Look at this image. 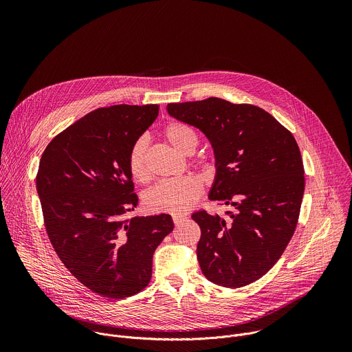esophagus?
<instances>
[{
    "label": "esophagus",
    "mask_w": 352,
    "mask_h": 352,
    "mask_svg": "<svg viewBox=\"0 0 352 352\" xmlns=\"http://www.w3.org/2000/svg\"><path fill=\"white\" fill-rule=\"evenodd\" d=\"M184 220H186V216L185 214H173V221H174V224L175 226H178V224H181Z\"/></svg>",
    "instance_id": "1"
}]
</instances>
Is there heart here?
Segmentation results:
<instances>
[{
    "mask_svg": "<svg viewBox=\"0 0 352 352\" xmlns=\"http://www.w3.org/2000/svg\"><path fill=\"white\" fill-rule=\"evenodd\" d=\"M164 135L167 140L178 150L188 155L193 152L197 144L196 133L186 125L173 122L166 126ZM147 139H138L128 156V167L133 179L144 182L148 179L147 166ZM202 193V182L195 175H185L174 179H164L144 195V205L152 212L184 213L189 210Z\"/></svg>",
    "mask_w": 352,
    "mask_h": 352,
    "instance_id": "b5f03b06",
    "label": "heart"
}]
</instances>
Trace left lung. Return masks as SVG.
Returning a JSON list of instances; mask_svg holds the SVG:
<instances>
[{
  "label": "left lung",
  "mask_w": 352,
  "mask_h": 352,
  "mask_svg": "<svg viewBox=\"0 0 352 352\" xmlns=\"http://www.w3.org/2000/svg\"><path fill=\"white\" fill-rule=\"evenodd\" d=\"M167 111L208 138L216 168L209 199L232 208L226 217L192 214L202 231V273L227 288L256 281L283 255L302 204L304 164L292 133L256 106L219 97L170 103Z\"/></svg>",
  "instance_id": "left-lung-1"
}]
</instances>
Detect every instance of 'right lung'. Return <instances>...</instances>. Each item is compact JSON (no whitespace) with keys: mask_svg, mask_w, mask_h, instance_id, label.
Segmentation results:
<instances>
[{"mask_svg":"<svg viewBox=\"0 0 352 352\" xmlns=\"http://www.w3.org/2000/svg\"><path fill=\"white\" fill-rule=\"evenodd\" d=\"M157 104L97 109L45 147L36 177L45 230L65 267L93 292L122 299L152 278L170 214H124L138 205L128 156L155 122Z\"/></svg>","mask_w":352,"mask_h":352,"instance_id":"1","label":"right lung"}]
</instances>
